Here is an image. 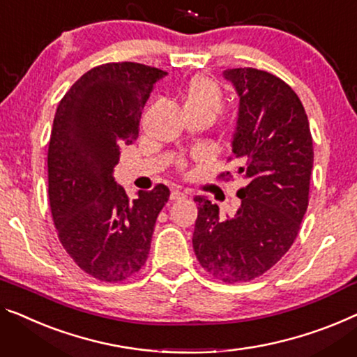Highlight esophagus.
<instances>
[{
	"label": "esophagus",
	"instance_id": "obj_1",
	"mask_svg": "<svg viewBox=\"0 0 357 357\" xmlns=\"http://www.w3.org/2000/svg\"><path fill=\"white\" fill-rule=\"evenodd\" d=\"M185 192H183V190H173L172 195H169V200L176 202V200H181V199H185Z\"/></svg>",
	"mask_w": 357,
	"mask_h": 357
}]
</instances>
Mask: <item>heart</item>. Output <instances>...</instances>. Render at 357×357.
<instances>
[{
  "label": "heart",
  "instance_id": "1",
  "mask_svg": "<svg viewBox=\"0 0 357 357\" xmlns=\"http://www.w3.org/2000/svg\"><path fill=\"white\" fill-rule=\"evenodd\" d=\"M184 107L188 114H204L213 119L225 107L221 84L210 77L190 79L184 91Z\"/></svg>",
  "mask_w": 357,
  "mask_h": 357
}]
</instances>
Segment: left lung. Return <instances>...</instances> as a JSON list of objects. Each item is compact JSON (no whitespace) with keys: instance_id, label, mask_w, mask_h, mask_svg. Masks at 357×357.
Returning a JSON list of instances; mask_svg holds the SVG:
<instances>
[{"instance_id":"left-lung-1","label":"left lung","mask_w":357,"mask_h":357,"mask_svg":"<svg viewBox=\"0 0 357 357\" xmlns=\"http://www.w3.org/2000/svg\"><path fill=\"white\" fill-rule=\"evenodd\" d=\"M225 78L241 99L232 155L247 185L231 218L195 197L192 245L206 273L238 284L263 275L295 242L310 202L314 149L305 107L284 79L252 67L227 68Z\"/></svg>"}]
</instances>
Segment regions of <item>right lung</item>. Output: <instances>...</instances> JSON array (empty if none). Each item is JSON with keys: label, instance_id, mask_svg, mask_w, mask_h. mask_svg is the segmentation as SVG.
I'll return each instance as SVG.
<instances>
[{"label": "right lung", "instance_id": "add662e5", "mask_svg": "<svg viewBox=\"0 0 357 357\" xmlns=\"http://www.w3.org/2000/svg\"><path fill=\"white\" fill-rule=\"evenodd\" d=\"M160 68L110 62L78 78L57 105L47 147V194L57 237L73 261L100 282H121L146 264L169 189L130 202L115 183L120 147L139 136L142 109Z\"/></svg>", "mask_w": 357, "mask_h": 357}]
</instances>
